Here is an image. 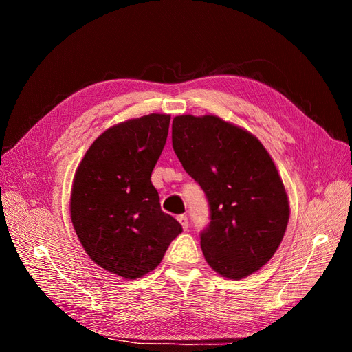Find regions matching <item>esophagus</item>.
<instances>
[{
	"label": "esophagus",
	"instance_id": "obj_1",
	"mask_svg": "<svg viewBox=\"0 0 352 352\" xmlns=\"http://www.w3.org/2000/svg\"><path fill=\"white\" fill-rule=\"evenodd\" d=\"M177 219H178V222L181 223V226H183V230L187 231V228H188V218L186 217V214H179V217H178Z\"/></svg>",
	"mask_w": 352,
	"mask_h": 352
}]
</instances>
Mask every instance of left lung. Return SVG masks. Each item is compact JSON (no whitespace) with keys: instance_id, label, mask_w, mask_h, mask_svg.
I'll return each instance as SVG.
<instances>
[{"instance_id":"obj_1","label":"left lung","mask_w":352,"mask_h":352,"mask_svg":"<svg viewBox=\"0 0 352 352\" xmlns=\"http://www.w3.org/2000/svg\"><path fill=\"white\" fill-rule=\"evenodd\" d=\"M173 147L209 201L200 232L209 266L228 279L254 274L275 254L289 205L270 155L253 134L214 116H179Z\"/></svg>"}]
</instances>
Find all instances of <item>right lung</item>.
<instances>
[{"label":"right lung","instance_id":"obj_1","mask_svg":"<svg viewBox=\"0 0 352 352\" xmlns=\"http://www.w3.org/2000/svg\"><path fill=\"white\" fill-rule=\"evenodd\" d=\"M165 114L108 129L78 165L70 199L76 234L96 265L126 279L149 274L183 226L162 212L151 175L168 138Z\"/></svg>","mask_w":352,"mask_h":352}]
</instances>
